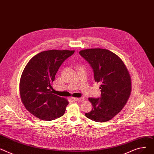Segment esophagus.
<instances>
[{
	"mask_svg": "<svg viewBox=\"0 0 154 154\" xmlns=\"http://www.w3.org/2000/svg\"><path fill=\"white\" fill-rule=\"evenodd\" d=\"M72 99H73V100H74L75 101H78V102L83 101H84V99H85L84 97H73Z\"/></svg>",
	"mask_w": 154,
	"mask_h": 154,
	"instance_id": "34e87169",
	"label": "esophagus"
}]
</instances>
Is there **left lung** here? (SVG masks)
Masks as SVG:
<instances>
[{
  "label": "left lung",
  "instance_id": "left-lung-1",
  "mask_svg": "<svg viewBox=\"0 0 154 154\" xmlns=\"http://www.w3.org/2000/svg\"><path fill=\"white\" fill-rule=\"evenodd\" d=\"M79 53L92 68L94 81L101 83V97L88 99L93 109L85 116L98 122L109 121L122 110L130 96L129 71L122 60L108 50L86 49Z\"/></svg>",
  "mask_w": 154,
  "mask_h": 154
}]
</instances>
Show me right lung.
I'll use <instances>...</instances> for the list:
<instances>
[{"label": "right lung", "mask_w": 154, "mask_h": 154, "mask_svg": "<svg viewBox=\"0 0 154 154\" xmlns=\"http://www.w3.org/2000/svg\"><path fill=\"white\" fill-rule=\"evenodd\" d=\"M75 51L39 53L27 63L21 76L20 94L26 109L38 119L51 121L64 114L68 101L52 94L51 83L61 65Z\"/></svg>", "instance_id": "obj_1"}]
</instances>
